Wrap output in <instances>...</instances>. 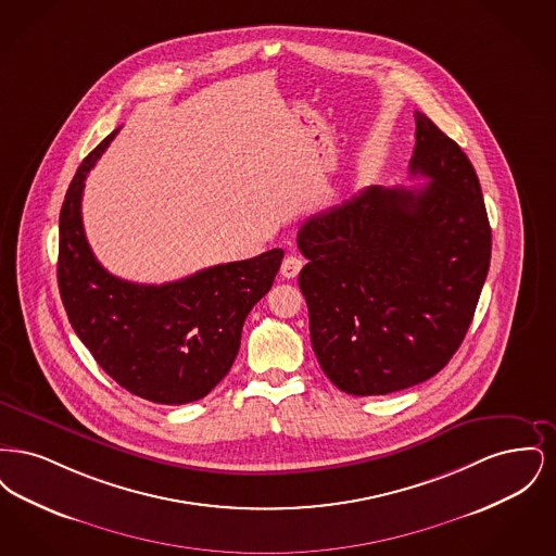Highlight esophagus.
<instances>
[{"label":"esophagus","mask_w":556,"mask_h":556,"mask_svg":"<svg viewBox=\"0 0 556 556\" xmlns=\"http://www.w3.org/2000/svg\"><path fill=\"white\" fill-rule=\"evenodd\" d=\"M302 258L300 256H295V254H288L286 258H283V263H281V275L286 277V279H293V277H298V273L302 270Z\"/></svg>","instance_id":"34e87169"}]
</instances>
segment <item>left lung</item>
I'll list each match as a JSON object with an SVG mask.
<instances>
[{"mask_svg":"<svg viewBox=\"0 0 556 556\" xmlns=\"http://www.w3.org/2000/svg\"><path fill=\"white\" fill-rule=\"evenodd\" d=\"M410 175L421 187L372 186L298 231V283L311 342L345 394L383 396L448 365L476 315L492 229L476 168L424 112Z\"/></svg>","mask_w":556,"mask_h":556,"instance_id":"obj_1","label":"left lung"}]
</instances>
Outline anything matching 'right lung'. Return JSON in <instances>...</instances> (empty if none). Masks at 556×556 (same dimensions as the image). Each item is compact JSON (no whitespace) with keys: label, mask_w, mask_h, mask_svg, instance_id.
Wrapping results in <instances>:
<instances>
[{"label":"right lung","mask_w":556,"mask_h":556,"mask_svg":"<svg viewBox=\"0 0 556 556\" xmlns=\"http://www.w3.org/2000/svg\"><path fill=\"white\" fill-rule=\"evenodd\" d=\"M116 132L80 162L60 211L62 304L80 342L121 388L156 404L195 402L231 369L245 317L270 290L283 250L162 286L110 275L85 238L80 200L89 170Z\"/></svg>","instance_id":"right-lung-1"}]
</instances>
